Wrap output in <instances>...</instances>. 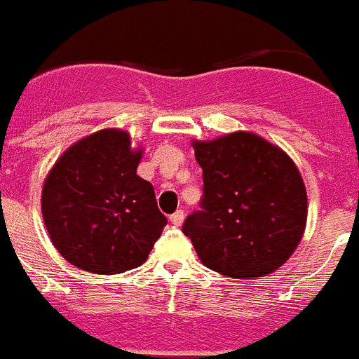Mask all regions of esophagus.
Masks as SVG:
<instances>
[{
	"mask_svg": "<svg viewBox=\"0 0 359 359\" xmlns=\"http://www.w3.org/2000/svg\"><path fill=\"white\" fill-rule=\"evenodd\" d=\"M183 219H185V212L176 210L172 215H170V223H172L174 226H180V224L183 223Z\"/></svg>",
	"mask_w": 359,
	"mask_h": 359,
	"instance_id": "34e87169",
	"label": "esophagus"
}]
</instances>
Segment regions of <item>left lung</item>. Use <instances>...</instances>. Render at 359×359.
I'll use <instances>...</instances> for the list:
<instances>
[{
	"label": "left lung",
	"mask_w": 359,
	"mask_h": 359,
	"mask_svg": "<svg viewBox=\"0 0 359 359\" xmlns=\"http://www.w3.org/2000/svg\"><path fill=\"white\" fill-rule=\"evenodd\" d=\"M203 169L201 210L182 230L207 268L231 278L264 277L302 239L307 196L286 152L252 133L194 142Z\"/></svg>",
	"instance_id": "left-lung-1"
}]
</instances>
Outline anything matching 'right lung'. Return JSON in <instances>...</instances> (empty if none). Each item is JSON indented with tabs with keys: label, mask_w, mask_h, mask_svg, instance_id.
<instances>
[{
	"label": "right lung",
	"mask_w": 359,
	"mask_h": 359,
	"mask_svg": "<svg viewBox=\"0 0 359 359\" xmlns=\"http://www.w3.org/2000/svg\"><path fill=\"white\" fill-rule=\"evenodd\" d=\"M140 158L128 133L104 129L53 165L41 208L53 246L73 266L115 275L147 261L167 217L151 183L136 174Z\"/></svg>",
	"instance_id": "1"
}]
</instances>
